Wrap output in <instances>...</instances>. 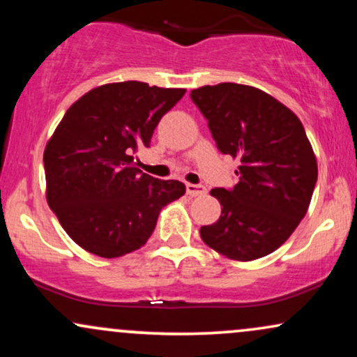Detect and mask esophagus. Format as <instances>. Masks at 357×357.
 I'll return each instance as SVG.
<instances>
[{"label":"esophagus","mask_w":357,"mask_h":357,"mask_svg":"<svg viewBox=\"0 0 357 357\" xmlns=\"http://www.w3.org/2000/svg\"><path fill=\"white\" fill-rule=\"evenodd\" d=\"M186 192L190 196H203V195H206V188H204L203 184L188 183L186 184Z\"/></svg>","instance_id":"34e87169"}]
</instances>
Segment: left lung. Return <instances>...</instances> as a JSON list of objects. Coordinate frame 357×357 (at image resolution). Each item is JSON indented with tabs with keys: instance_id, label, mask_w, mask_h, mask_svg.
Segmentation results:
<instances>
[{
	"instance_id": "obj_1",
	"label": "left lung",
	"mask_w": 357,
	"mask_h": 357,
	"mask_svg": "<svg viewBox=\"0 0 357 357\" xmlns=\"http://www.w3.org/2000/svg\"><path fill=\"white\" fill-rule=\"evenodd\" d=\"M216 146L238 159L240 181L215 188L218 221L202 227L208 247L250 261L275 252L309 210L317 161L298 117L264 90L225 82L191 90Z\"/></svg>"
}]
</instances>
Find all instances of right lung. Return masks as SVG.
<instances>
[{
    "label": "right lung",
    "instance_id": "right-lung-1",
    "mask_svg": "<svg viewBox=\"0 0 357 357\" xmlns=\"http://www.w3.org/2000/svg\"><path fill=\"white\" fill-rule=\"evenodd\" d=\"M184 89L117 82L92 89L65 112L43 153L47 202L68 236L93 255L117 258L141 248L167 203L186 186L155 179L134 165L155 126Z\"/></svg>",
    "mask_w": 357,
    "mask_h": 357
}]
</instances>
